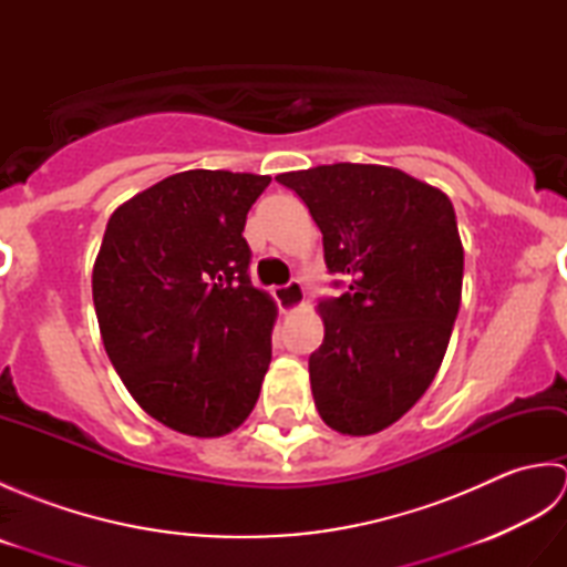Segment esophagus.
Here are the masks:
<instances>
[{
	"instance_id": "34e87169",
	"label": "esophagus",
	"mask_w": 567,
	"mask_h": 567,
	"mask_svg": "<svg viewBox=\"0 0 567 567\" xmlns=\"http://www.w3.org/2000/svg\"><path fill=\"white\" fill-rule=\"evenodd\" d=\"M275 299L280 305L282 315H292V311L305 307V287L299 282H287L282 287H275Z\"/></svg>"
}]
</instances>
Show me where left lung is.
Listing matches in <instances>:
<instances>
[{"instance_id":"8db88e82","label":"left lung","mask_w":567,"mask_h":567,"mask_svg":"<svg viewBox=\"0 0 567 567\" xmlns=\"http://www.w3.org/2000/svg\"><path fill=\"white\" fill-rule=\"evenodd\" d=\"M323 236L348 292L319 305L323 343L309 380L323 424L370 436L436 378L463 292V244L445 192L388 165L333 163L282 173Z\"/></svg>"}]
</instances>
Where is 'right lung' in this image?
Returning a JSON list of instances; mask_svg holds the SVG:
<instances>
[{
	"mask_svg": "<svg viewBox=\"0 0 567 567\" xmlns=\"http://www.w3.org/2000/svg\"><path fill=\"white\" fill-rule=\"evenodd\" d=\"M268 175L187 171L110 216L92 270L104 351L143 412L216 439L258 402L277 307L250 285L248 209Z\"/></svg>",
	"mask_w": 567,
	"mask_h": 567,
	"instance_id": "add662e5",
	"label": "right lung"
}]
</instances>
